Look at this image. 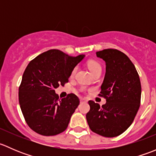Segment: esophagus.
Here are the masks:
<instances>
[{"label":"esophagus","mask_w":156,"mask_h":156,"mask_svg":"<svg viewBox=\"0 0 156 156\" xmlns=\"http://www.w3.org/2000/svg\"><path fill=\"white\" fill-rule=\"evenodd\" d=\"M80 101H81V103H85V102H87V100L84 98H81Z\"/></svg>","instance_id":"obj_1"}]
</instances>
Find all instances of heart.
I'll return each instance as SVG.
<instances>
[{
	"label": "heart",
	"instance_id": "1",
	"mask_svg": "<svg viewBox=\"0 0 156 156\" xmlns=\"http://www.w3.org/2000/svg\"><path fill=\"white\" fill-rule=\"evenodd\" d=\"M87 67H88V69H90V71L91 73H92L93 75H94L95 72H97V71H100V70H101V69H102L100 64L97 61L93 60V59L88 61V62H87ZM77 70H78V67H77V66L74 67V68L72 69V72H71V74H70L71 78H73V77L75 76V74H76V72H77ZM82 90H84V89L82 88Z\"/></svg>",
	"mask_w": 156,
	"mask_h": 156
}]
</instances>
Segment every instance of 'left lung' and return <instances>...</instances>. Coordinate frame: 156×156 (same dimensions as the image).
Returning <instances> with one entry per match:
<instances>
[{
  "mask_svg": "<svg viewBox=\"0 0 156 156\" xmlns=\"http://www.w3.org/2000/svg\"><path fill=\"white\" fill-rule=\"evenodd\" d=\"M97 56L106 62V75L99 96L106 103L100 107L89 100L86 119L93 132L114 137L124 133L134 120L140 106V80L133 62L120 50L106 49L97 52Z\"/></svg>",
  "mask_w": 156,
  "mask_h": 156,
  "instance_id": "1",
  "label": "left lung"
}]
</instances>
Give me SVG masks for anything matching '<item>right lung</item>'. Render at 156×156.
I'll use <instances>...</instances> for the list:
<instances>
[{"instance_id":"obj_1","label":"right lung","mask_w":156,"mask_h":156,"mask_svg":"<svg viewBox=\"0 0 156 156\" xmlns=\"http://www.w3.org/2000/svg\"><path fill=\"white\" fill-rule=\"evenodd\" d=\"M84 56L72 57L53 49L30 61L19 87V102L26 123L34 132L54 136L67 128L80 100L74 94L59 99L54 89L69 82L72 69Z\"/></svg>"}]
</instances>
